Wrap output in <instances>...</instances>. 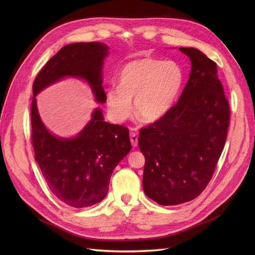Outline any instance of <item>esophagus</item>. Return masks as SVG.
<instances>
[{
  "label": "esophagus",
  "instance_id": "34e87169",
  "mask_svg": "<svg viewBox=\"0 0 255 255\" xmlns=\"http://www.w3.org/2000/svg\"><path fill=\"white\" fill-rule=\"evenodd\" d=\"M130 140H131V144H132L133 148H135V146H137V143H138L137 133H135L134 131H131L130 132Z\"/></svg>",
  "mask_w": 255,
  "mask_h": 255
}]
</instances>
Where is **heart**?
<instances>
[{"instance_id": "obj_1", "label": "heart", "mask_w": 255, "mask_h": 255, "mask_svg": "<svg viewBox=\"0 0 255 255\" xmlns=\"http://www.w3.org/2000/svg\"><path fill=\"white\" fill-rule=\"evenodd\" d=\"M184 82L181 67L171 61L142 58L127 63L119 74V86L106 92V106L116 122H123L132 110L143 122L162 119L175 104Z\"/></svg>"}]
</instances>
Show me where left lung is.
Wrapping results in <instances>:
<instances>
[{
  "instance_id": "left-lung-1",
  "label": "left lung",
  "mask_w": 255,
  "mask_h": 255,
  "mask_svg": "<svg viewBox=\"0 0 255 255\" xmlns=\"http://www.w3.org/2000/svg\"><path fill=\"white\" fill-rule=\"evenodd\" d=\"M191 61V72L177 104L139 131L145 158V195L161 206L196 198L211 181L230 126V104L217 64L193 47L179 48Z\"/></svg>"
}]
</instances>
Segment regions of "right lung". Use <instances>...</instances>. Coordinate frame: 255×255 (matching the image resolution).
<instances>
[{
    "instance_id": "1",
    "label": "right lung",
    "mask_w": 255,
    "mask_h": 255,
    "mask_svg": "<svg viewBox=\"0 0 255 255\" xmlns=\"http://www.w3.org/2000/svg\"><path fill=\"white\" fill-rule=\"evenodd\" d=\"M109 47L102 42L65 45L39 71L31 104L32 144L35 160L48 188L64 204L87 208L100 203L109 191L112 173L131 150L129 130L103 121L100 109L74 138L55 136L39 117L36 95L65 76L84 78L96 101L105 102L102 67Z\"/></svg>"
}]
</instances>
